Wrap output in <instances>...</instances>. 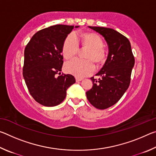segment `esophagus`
I'll use <instances>...</instances> for the list:
<instances>
[{
	"label": "esophagus",
	"mask_w": 156,
	"mask_h": 156,
	"mask_svg": "<svg viewBox=\"0 0 156 156\" xmlns=\"http://www.w3.org/2000/svg\"><path fill=\"white\" fill-rule=\"evenodd\" d=\"M83 80V78H79V77H76V82H79Z\"/></svg>",
	"instance_id": "1"
}]
</instances>
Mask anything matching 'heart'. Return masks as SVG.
<instances>
[{"instance_id": "b5f03b06", "label": "heart", "mask_w": 156, "mask_h": 156, "mask_svg": "<svg viewBox=\"0 0 156 156\" xmlns=\"http://www.w3.org/2000/svg\"><path fill=\"white\" fill-rule=\"evenodd\" d=\"M82 44L89 47L86 55L87 60L73 58L65 63L66 72L77 77L83 78L89 76L94 72L95 65L103 62L106 58V53L103 49V41L96 34L86 33L82 35ZM79 50V44L75 34L72 33L66 37L63 43L62 52L65 58L69 59L76 56Z\"/></svg>"}]
</instances>
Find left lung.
Segmentation results:
<instances>
[{"mask_svg": "<svg viewBox=\"0 0 156 156\" xmlns=\"http://www.w3.org/2000/svg\"><path fill=\"white\" fill-rule=\"evenodd\" d=\"M88 27L104 37L109 49L105 65L96 74L101 78L96 80L91 77L93 87L86 92L94 107L105 109L115 105L127 90L135 59L130 42L122 34L111 28Z\"/></svg>", "mask_w": 156, "mask_h": 156, "instance_id": "8db88e82", "label": "left lung"}]
</instances>
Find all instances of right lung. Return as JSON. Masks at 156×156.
Returning <instances> with one entry per match:
<instances>
[{
	"instance_id": "1",
	"label": "right lung",
	"mask_w": 156,
	"mask_h": 156,
	"mask_svg": "<svg viewBox=\"0 0 156 156\" xmlns=\"http://www.w3.org/2000/svg\"><path fill=\"white\" fill-rule=\"evenodd\" d=\"M73 27L56 25L41 30L34 34L25 49L23 78L31 96L43 106L61 103L67 89L76 83L71 74L56 75L62 71L63 43Z\"/></svg>"
}]
</instances>
